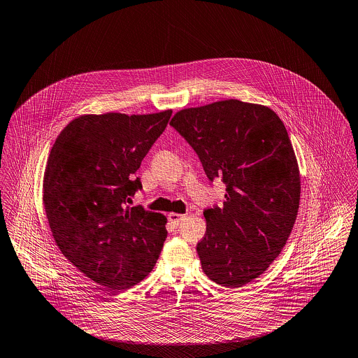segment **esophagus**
Returning a JSON list of instances; mask_svg holds the SVG:
<instances>
[{"mask_svg": "<svg viewBox=\"0 0 358 358\" xmlns=\"http://www.w3.org/2000/svg\"><path fill=\"white\" fill-rule=\"evenodd\" d=\"M185 219V215H180V213H169L168 215V220L171 222V224H173L175 227L179 226V223Z\"/></svg>", "mask_w": 358, "mask_h": 358, "instance_id": "1", "label": "esophagus"}]
</instances>
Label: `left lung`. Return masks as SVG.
<instances>
[{
    "mask_svg": "<svg viewBox=\"0 0 358 358\" xmlns=\"http://www.w3.org/2000/svg\"><path fill=\"white\" fill-rule=\"evenodd\" d=\"M169 124L206 176L227 185L223 205L203 212L202 269L220 286L242 287L280 255L296 219L301 176L287 130L271 108L239 99L178 110Z\"/></svg>",
    "mask_w": 358,
    "mask_h": 358,
    "instance_id": "8db88e82",
    "label": "left lung"
}]
</instances>
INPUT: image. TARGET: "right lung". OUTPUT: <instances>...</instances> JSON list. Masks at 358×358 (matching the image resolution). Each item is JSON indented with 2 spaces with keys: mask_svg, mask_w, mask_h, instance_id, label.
<instances>
[{
  "mask_svg": "<svg viewBox=\"0 0 358 358\" xmlns=\"http://www.w3.org/2000/svg\"><path fill=\"white\" fill-rule=\"evenodd\" d=\"M172 109L82 115L56 138L43 173V206L60 252L83 275L119 292L143 280L166 238V217L130 206L134 178Z\"/></svg>",
  "mask_w": 358,
  "mask_h": 358,
  "instance_id": "add662e5",
  "label": "right lung"
}]
</instances>
